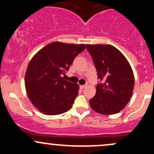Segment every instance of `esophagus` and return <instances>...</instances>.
Masks as SVG:
<instances>
[{
  "label": "esophagus",
  "instance_id": "1",
  "mask_svg": "<svg viewBox=\"0 0 154 154\" xmlns=\"http://www.w3.org/2000/svg\"><path fill=\"white\" fill-rule=\"evenodd\" d=\"M86 87H87V85H80L79 86V88H80V89H85Z\"/></svg>",
  "mask_w": 154,
  "mask_h": 154
}]
</instances>
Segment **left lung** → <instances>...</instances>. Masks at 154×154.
<instances>
[{"label":"left lung","instance_id":"left-lung-1","mask_svg":"<svg viewBox=\"0 0 154 154\" xmlns=\"http://www.w3.org/2000/svg\"><path fill=\"white\" fill-rule=\"evenodd\" d=\"M96 68V93L90 105L97 113L109 115L122 110L130 101L135 79L132 69L125 56L111 45H87Z\"/></svg>","mask_w":154,"mask_h":154}]
</instances>
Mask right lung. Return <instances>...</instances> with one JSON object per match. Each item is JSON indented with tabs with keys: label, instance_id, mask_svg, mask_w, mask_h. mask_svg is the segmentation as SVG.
<instances>
[{
	"label": "right lung",
	"instance_id": "obj_1",
	"mask_svg": "<svg viewBox=\"0 0 154 154\" xmlns=\"http://www.w3.org/2000/svg\"><path fill=\"white\" fill-rule=\"evenodd\" d=\"M85 48L84 44L54 42L39 51L29 61L24 78L26 91L40 112L57 115L71 109L78 95L79 85L65 80L62 75Z\"/></svg>",
	"mask_w": 154,
	"mask_h": 154
}]
</instances>
